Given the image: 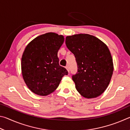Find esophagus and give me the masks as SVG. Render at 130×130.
Here are the masks:
<instances>
[{
    "mask_svg": "<svg viewBox=\"0 0 130 130\" xmlns=\"http://www.w3.org/2000/svg\"><path fill=\"white\" fill-rule=\"evenodd\" d=\"M66 69H67L68 72H69V70H69V67H68V66H67V67H66Z\"/></svg>",
    "mask_w": 130,
    "mask_h": 130,
    "instance_id": "esophagus-1",
    "label": "esophagus"
}]
</instances>
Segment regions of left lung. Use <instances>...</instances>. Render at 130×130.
I'll use <instances>...</instances> for the list:
<instances>
[{"mask_svg":"<svg viewBox=\"0 0 130 130\" xmlns=\"http://www.w3.org/2000/svg\"><path fill=\"white\" fill-rule=\"evenodd\" d=\"M65 43L74 55L77 65V72L72 76L77 91L87 99L101 95L108 86L113 70L107 46L87 34L67 36Z\"/></svg>","mask_w":130,"mask_h":130,"instance_id":"1","label":"left lung"}]
</instances>
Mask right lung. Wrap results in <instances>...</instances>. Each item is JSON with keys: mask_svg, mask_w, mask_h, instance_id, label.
<instances>
[{"mask_svg": "<svg viewBox=\"0 0 130 130\" xmlns=\"http://www.w3.org/2000/svg\"><path fill=\"white\" fill-rule=\"evenodd\" d=\"M63 36L47 32L36 37L25 48L21 61L23 80L31 91L40 96L53 92L68 72L59 65L57 53Z\"/></svg>", "mask_w": 130, "mask_h": 130, "instance_id": "1", "label": "right lung"}]
</instances>
